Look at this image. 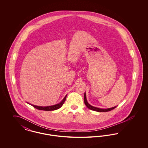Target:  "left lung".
<instances>
[{
	"instance_id": "obj_1",
	"label": "left lung",
	"mask_w": 148,
	"mask_h": 148,
	"mask_svg": "<svg viewBox=\"0 0 148 148\" xmlns=\"http://www.w3.org/2000/svg\"><path fill=\"white\" fill-rule=\"evenodd\" d=\"M84 103L85 106H86L89 109H90V110H94V111H96V112H109L112 110L114 109H115L116 108V106H114L111 108H109V109H100L98 108H96L94 106H90L87 101L86 100V94L85 92L84 93Z\"/></svg>"
}]
</instances>
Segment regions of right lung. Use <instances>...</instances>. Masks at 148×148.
Returning <instances> with one entry per match:
<instances>
[{
  "label": "right lung",
  "instance_id": "right-lung-1",
  "mask_svg": "<svg viewBox=\"0 0 148 148\" xmlns=\"http://www.w3.org/2000/svg\"><path fill=\"white\" fill-rule=\"evenodd\" d=\"M67 95L64 97L63 100L59 104L54 105V106H34L31 104L32 106H33V107H34L36 109H38V110H45V111H51V110H55L56 109H59L60 107H62V106L63 105L65 100H66V98ZM29 104V103H28Z\"/></svg>",
  "mask_w": 148,
  "mask_h": 148
}]
</instances>
